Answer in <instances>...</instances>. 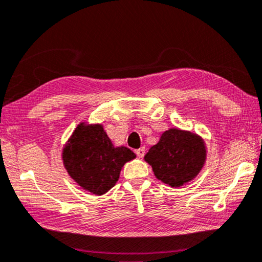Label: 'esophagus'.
<instances>
[{
    "instance_id": "34e87169",
    "label": "esophagus",
    "mask_w": 262,
    "mask_h": 262,
    "mask_svg": "<svg viewBox=\"0 0 262 262\" xmlns=\"http://www.w3.org/2000/svg\"><path fill=\"white\" fill-rule=\"evenodd\" d=\"M136 154L137 156H138L139 158H143L144 157V154H145V147H140V148H138V149H136Z\"/></svg>"
}]
</instances>
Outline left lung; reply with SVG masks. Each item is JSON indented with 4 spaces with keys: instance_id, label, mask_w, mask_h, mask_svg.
I'll list each match as a JSON object with an SVG mask.
<instances>
[{
    "instance_id": "left-lung-1",
    "label": "left lung",
    "mask_w": 262,
    "mask_h": 262,
    "mask_svg": "<svg viewBox=\"0 0 262 262\" xmlns=\"http://www.w3.org/2000/svg\"><path fill=\"white\" fill-rule=\"evenodd\" d=\"M154 175L170 187H180L194 179L205 161V146L197 135L170 128L145 156Z\"/></svg>"
}]
</instances>
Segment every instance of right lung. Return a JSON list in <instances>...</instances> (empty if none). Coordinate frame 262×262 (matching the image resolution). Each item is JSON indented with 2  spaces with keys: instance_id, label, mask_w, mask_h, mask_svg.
Instances as JSON below:
<instances>
[{
  "instance_id": "add662e5",
  "label": "right lung",
  "mask_w": 262,
  "mask_h": 262,
  "mask_svg": "<svg viewBox=\"0 0 262 262\" xmlns=\"http://www.w3.org/2000/svg\"><path fill=\"white\" fill-rule=\"evenodd\" d=\"M136 154L125 146L115 147L102 125L75 128L62 151V160L68 174L83 189L103 195L118 181L124 164Z\"/></svg>"
}]
</instances>
